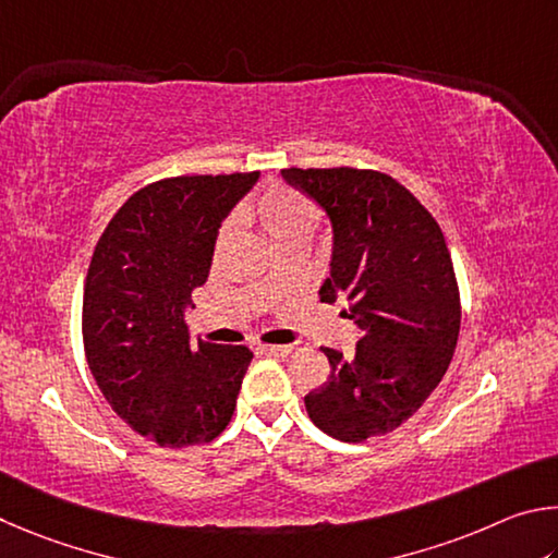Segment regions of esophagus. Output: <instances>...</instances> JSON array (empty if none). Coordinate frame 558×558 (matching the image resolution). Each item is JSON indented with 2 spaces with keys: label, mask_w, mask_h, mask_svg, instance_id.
<instances>
[{
  "label": "esophagus",
  "mask_w": 558,
  "mask_h": 558,
  "mask_svg": "<svg viewBox=\"0 0 558 558\" xmlns=\"http://www.w3.org/2000/svg\"><path fill=\"white\" fill-rule=\"evenodd\" d=\"M259 350H262V353H267V355L287 357V355H289V353H291V350H294V348H291V345H262Z\"/></svg>",
  "instance_id": "1"
}]
</instances>
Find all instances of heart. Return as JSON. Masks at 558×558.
Segmentation results:
<instances>
[{
    "label": "heart",
    "mask_w": 558,
    "mask_h": 558,
    "mask_svg": "<svg viewBox=\"0 0 558 558\" xmlns=\"http://www.w3.org/2000/svg\"><path fill=\"white\" fill-rule=\"evenodd\" d=\"M242 215L250 222H257L262 232L277 244V247H287L291 242L311 240L320 222L318 205L296 189L284 183H271L262 189L257 195L242 205ZM234 238V225L228 220L220 225L218 234H215L213 252L215 257L228 250V244Z\"/></svg>",
    "instance_id": "obj_1"
}]
</instances>
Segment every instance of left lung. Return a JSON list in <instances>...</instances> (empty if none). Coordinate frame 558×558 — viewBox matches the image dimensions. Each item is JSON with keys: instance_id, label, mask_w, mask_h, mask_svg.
Masks as SVG:
<instances>
[{"instance_id": "obj_1", "label": "left lung", "mask_w": 558, "mask_h": 558, "mask_svg": "<svg viewBox=\"0 0 558 558\" xmlns=\"http://www.w3.org/2000/svg\"><path fill=\"white\" fill-rule=\"evenodd\" d=\"M311 195L333 225L324 304L363 330L353 357L320 348L330 363L324 385L304 397L320 432L345 444L385 436L418 412L441 383L461 330L451 252L416 195L373 169L281 171Z\"/></svg>"}]
</instances>
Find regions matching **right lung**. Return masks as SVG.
I'll list each match as a JSON object with an SVG mask.
<instances>
[{"label":"right lung","mask_w":558,"mask_h":558,"mask_svg":"<svg viewBox=\"0 0 558 558\" xmlns=\"http://www.w3.org/2000/svg\"><path fill=\"white\" fill-rule=\"evenodd\" d=\"M257 175L154 181L95 244L83 291L87 367L117 416L159 446L210 444L232 418L252 350L191 345L183 311L208 279L222 218Z\"/></svg>","instance_id":"right-lung-1"}]
</instances>
